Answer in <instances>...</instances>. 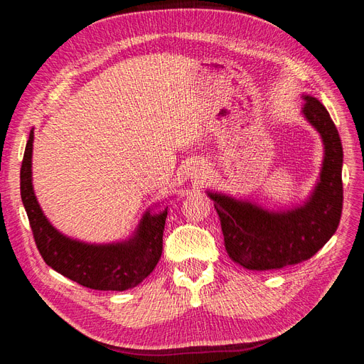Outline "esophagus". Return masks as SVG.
Instances as JSON below:
<instances>
[{
  "mask_svg": "<svg viewBox=\"0 0 364 364\" xmlns=\"http://www.w3.org/2000/svg\"><path fill=\"white\" fill-rule=\"evenodd\" d=\"M188 176L191 181H199L202 179L205 176V165L202 162H194L191 167H190V171H188Z\"/></svg>",
  "mask_w": 364,
  "mask_h": 364,
  "instance_id": "34e87169",
  "label": "esophagus"
}]
</instances>
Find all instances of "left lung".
Segmentation results:
<instances>
[{
    "label": "left lung",
    "instance_id": "left-lung-1",
    "mask_svg": "<svg viewBox=\"0 0 364 364\" xmlns=\"http://www.w3.org/2000/svg\"><path fill=\"white\" fill-rule=\"evenodd\" d=\"M301 115L322 139L321 173L301 203L266 208L247 197L206 190L222 223L225 246L240 266L249 270L282 269L310 259L331 238L340 223L343 203V149L325 106L302 94Z\"/></svg>",
    "mask_w": 364,
    "mask_h": 364
}]
</instances>
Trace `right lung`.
<instances>
[{"instance_id":"add662e5","label":"right lung","mask_w":364,"mask_h":364,"mask_svg":"<svg viewBox=\"0 0 364 364\" xmlns=\"http://www.w3.org/2000/svg\"><path fill=\"white\" fill-rule=\"evenodd\" d=\"M33 141L35 129L30 130L21 167V199L43 261L63 277L92 290L124 291L136 287L162 255L168 206L162 208L164 200L151 205L141 215L134 232L112 243H86L65 235L43 214L33 188Z\"/></svg>"}]
</instances>
